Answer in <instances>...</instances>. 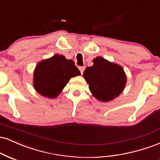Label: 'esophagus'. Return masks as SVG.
Returning a JSON list of instances; mask_svg holds the SVG:
<instances>
[{"instance_id":"obj_1","label":"esophagus","mask_w":160,"mask_h":160,"mask_svg":"<svg viewBox=\"0 0 160 160\" xmlns=\"http://www.w3.org/2000/svg\"><path fill=\"white\" fill-rule=\"evenodd\" d=\"M85 67L84 66H80L79 67V70L80 71V73H81V74H83V72H84V70H85Z\"/></svg>"}]
</instances>
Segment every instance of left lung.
<instances>
[{
  "instance_id": "left-lung-1",
  "label": "left lung",
  "mask_w": 160,
  "mask_h": 160,
  "mask_svg": "<svg viewBox=\"0 0 160 160\" xmlns=\"http://www.w3.org/2000/svg\"><path fill=\"white\" fill-rule=\"evenodd\" d=\"M93 62L92 66L86 68L83 78L95 98L103 102L110 101L122 93L126 85L124 69L101 57L94 59Z\"/></svg>"
}]
</instances>
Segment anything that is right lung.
Listing matches in <instances>:
<instances>
[{"label":"right lung","mask_w":160,"mask_h":160,"mask_svg":"<svg viewBox=\"0 0 160 160\" xmlns=\"http://www.w3.org/2000/svg\"><path fill=\"white\" fill-rule=\"evenodd\" d=\"M80 75L74 62L62 55L56 54L42 60L36 66L33 86L40 95L55 98L72 78Z\"/></svg>","instance_id":"add662e5"}]
</instances>
